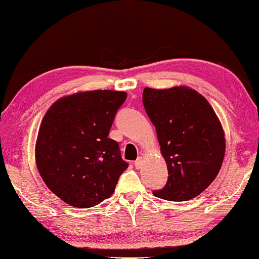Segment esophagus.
<instances>
[{
  "label": "esophagus",
  "mask_w": 259,
  "mask_h": 259,
  "mask_svg": "<svg viewBox=\"0 0 259 259\" xmlns=\"http://www.w3.org/2000/svg\"><path fill=\"white\" fill-rule=\"evenodd\" d=\"M142 164H143V158L142 157H138L135 161V167L136 168H140V167H142Z\"/></svg>",
  "instance_id": "34e87169"
}]
</instances>
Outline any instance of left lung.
I'll list each match as a JSON object with an SVG mask.
<instances>
[{
  "label": "left lung",
  "instance_id": "1",
  "mask_svg": "<svg viewBox=\"0 0 259 259\" xmlns=\"http://www.w3.org/2000/svg\"><path fill=\"white\" fill-rule=\"evenodd\" d=\"M143 103L170 175L154 196L170 201L195 198L214 181L224 159V131L218 115L201 94L187 86L146 87Z\"/></svg>",
  "mask_w": 259,
  "mask_h": 259
}]
</instances>
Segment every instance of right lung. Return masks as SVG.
<instances>
[{"label":"right lung","instance_id":"right-lung-1","mask_svg":"<svg viewBox=\"0 0 259 259\" xmlns=\"http://www.w3.org/2000/svg\"><path fill=\"white\" fill-rule=\"evenodd\" d=\"M125 92L91 91L61 97L38 130L35 159L54 195L78 208L96 206L113 195L128 163L119 144L107 137Z\"/></svg>","mask_w":259,"mask_h":259}]
</instances>
